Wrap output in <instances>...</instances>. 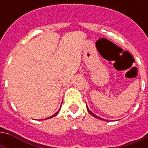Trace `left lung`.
<instances>
[{
  "instance_id": "1",
  "label": "left lung",
  "mask_w": 148,
  "mask_h": 148,
  "mask_svg": "<svg viewBox=\"0 0 148 148\" xmlns=\"http://www.w3.org/2000/svg\"><path fill=\"white\" fill-rule=\"evenodd\" d=\"M88 112L90 113V114L92 115V116H94V117H97V118H98V119L103 120V119H102V118H101V117H97V116H96V115H95V114H93V113H92V112H91V111H90V110H89V109H88Z\"/></svg>"
}]
</instances>
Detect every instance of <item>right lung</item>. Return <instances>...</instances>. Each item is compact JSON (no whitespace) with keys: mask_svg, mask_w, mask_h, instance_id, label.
<instances>
[{"mask_svg":"<svg viewBox=\"0 0 148 148\" xmlns=\"http://www.w3.org/2000/svg\"><path fill=\"white\" fill-rule=\"evenodd\" d=\"M59 110H58V112L56 113V114H53V115H52V116H51V117H48V118H51V117H53V116H56V115H57V114H58V112H59Z\"/></svg>","mask_w":148,"mask_h":148,"instance_id":"right-lung-1","label":"right lung"}]
</instances>
